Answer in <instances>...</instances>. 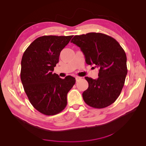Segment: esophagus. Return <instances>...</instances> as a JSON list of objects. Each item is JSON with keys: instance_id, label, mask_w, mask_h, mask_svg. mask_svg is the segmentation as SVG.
Instances as JSON below:
<instances>
[{"instance_id": "34e87169", "label": "esophagus", "mask_w": 146, "mask_h": 146, "mask_svg": "<svg viewBox=\"0 0 146 146\" xmlns=\"http://www.w3.org/2000/svg\"><path fill=\"white\" fill-rule=\"evenodd\" d=\"M80 77H76V81L77 82L78 80H80Z\"/></svg>"}]
</instances>
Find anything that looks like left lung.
<instances>
[{
	"instance_id": "left-lung-1",
	"label": "left lung",
	"mask_w": 146,
	"mask_h": 146,
	"mask_svg": "<svg viewBox=\"0 0 146 146\" xmlns=\"http://www.w3.org/2000/svg\"><path fill=\"white\" fill-rule=\"evenodd\" d=\"M70 42L80 48L86 64L99 69L97 79L85 77L89 86L82 94L85 102L95 108L111 105L120 95L127 74L124 50L115 39L101 33L76 35Z\"/></svg>"
}]
</instances>
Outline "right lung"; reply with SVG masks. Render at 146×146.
Listing matches in <instances>:
<instances>
[{"label":"right lung","instance_id":"add662e5","mask_svg":"<svg viewBox=\"0 0 146 146\" xmlns=\"http://www.w3.org/2000/svg\"><path fill=\"white\" fill-rule=\"evenodd\" d=\"M72 36L39 37L30 44L22 58L21 80L24 91L33 107L45 115L63 111L68 92L76 83L72 76L62 79L53 73L61 51Z\"/></svg>","mask_w":146,"mask_h":146}]
</instances>
